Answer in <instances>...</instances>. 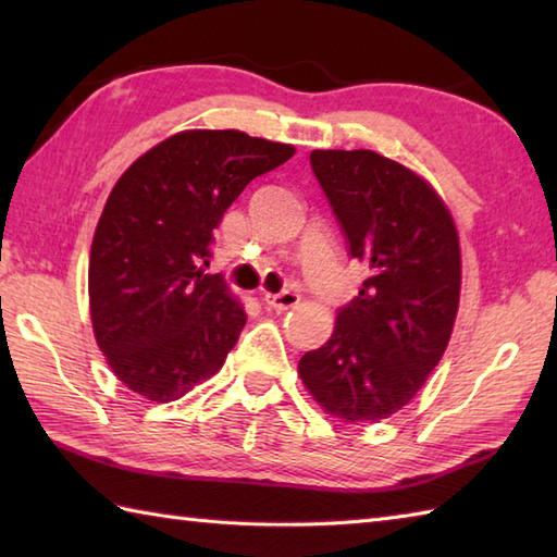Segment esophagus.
Instances as JSON below:
<instances>
[{
    "label": "esophagus",
    "mask_w": 557,
    "mask_h": 557,
    "mask_svg": "<svg viewBox=\"0 0 557 557\" xmlns=\"http://www.w3.org/2000/svg\"><path fill=\"white\" fill-rule=\"evenodd\" d=\"M270 309H275V311H289V309H294V306H297L299 301H301V297L297 292H277V294H265V299H263Z\"/></svg>",
    "instance_id": "34e87169"
}]
</instances>
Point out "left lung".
Masks as SVG:
<instances>
[{
	"label": "left lung",
	"mask_w": 557,
	"mask_h": 557,
	"mask_svg": "<svg viewBox=\"0 0 557 557\" xmlns=\"http://www.w3.org/2000/svg\"><path fill=\"white\" fill-rule=\"evenodd\" d=\"M311 168L369 277L299 375L330 417L377 423L409 405L447 349L459 234L445 200L405 164L373 150H313Z\"/></svg>",
	"instance_id": "1"
}]
</instances>
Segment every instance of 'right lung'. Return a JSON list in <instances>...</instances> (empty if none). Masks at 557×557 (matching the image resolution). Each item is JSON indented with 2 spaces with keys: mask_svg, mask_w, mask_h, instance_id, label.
I'll use <instances>...</instances> for the list:
<instances>
[{
  "mask_svg": "<svg viewBox=\"0 0 557 557\" xmlns=\"http://www.w3.org/2000/svg\"><path fill=\"white\" fill-rule=\"evenodd\" d=\"M292 156L289 144L236 128H188L114 184L90 246V321L136 395L180 399L222 369L246 313L224 277L206 272L210 244L246 184Z\"/></svg>",
  "mask_w": 557,
  "mask_h": 557,
  "instance_id": "1",
  "label": "right lung"
}]
</instances>
